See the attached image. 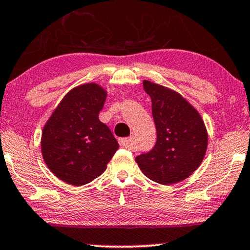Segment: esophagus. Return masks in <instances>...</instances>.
<instances>
[{
  "instance_id": "34e87169",
  "label": "esophagus",
  "mask_w": 250,
  "mask_h": 250,
  "mask_svg": "<svg viewBox=\"0 0 250 250\" xmlns=\"http://www.w3.org/2000/svg\"><path fill=\"white\" fill-rule=\"evenodd\" d=\"M119 143H120V146H122V148H128L129 149L131 146H133V137L120 138Z\"/></svg>"
}]
</instances>
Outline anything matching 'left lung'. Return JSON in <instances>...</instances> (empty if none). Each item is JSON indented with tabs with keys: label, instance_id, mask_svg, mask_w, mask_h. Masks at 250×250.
I'll return each instance as SVG.
<instances>
[{
	"label": "left lung",
	"instance_id": "left-lung-1",
	"mask_svg": "<svg viewBox=\"0 0 250 250\" xmlns=\"http://www.w3.org/2000/svg\"><path fill=\"white\" fill-rule=\"evenodd\" d=\"M157 130L155 146L136 157L142 172L163 185L179 183L199 167L206 154L207 130L200 114L179 93L144 80Z\"/></svg>",
	"mask_w": 250,
	"mask_h": 250
}]
</instances>
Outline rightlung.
Instances as JSON below:
<instances>
[{"mask_svg": "<svg viewBox=\"0 0 250 250\" xmlns=\"http://www.w3.org/2000/svg\"><path fill=\"white\" fill-rule=\"evenodd\" d=\"M107 92L89 83L64 96L45 123L42 154L47 167L67 184L80 186L104 173L119 143L99 120Z\"/></svg>", "mask_w": 250, "mask_h": 250, "instance_id": "obj_1", "label": "right lung"}]
</instances>
